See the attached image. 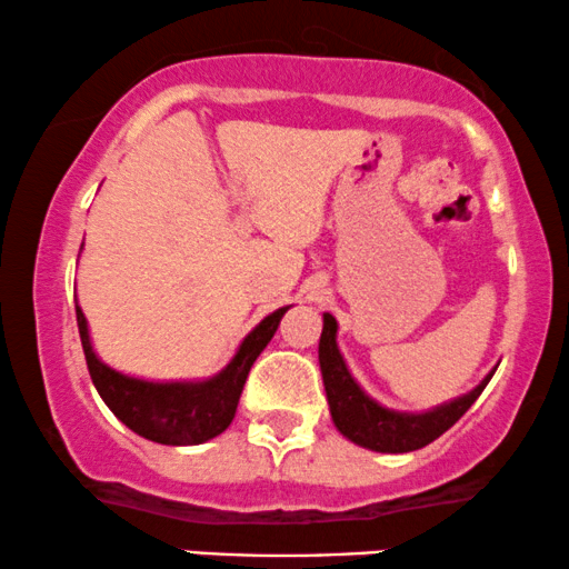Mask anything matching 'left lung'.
<instances>
[{
    "label": "left lung",
    "mask_w": 569,
    "mask_h": 569,
    "mask_svg": "<svg viewBox=\"0 0 569 569\" xmlns=\"http://www.w3.org/2000/svg\"><path fill=\"white\" fill-rule=\"evenodd\" d=\"M338 322L330 312L322 315V336H320V370L322 383H326L330 417L336 428L341 430L349 441L365 449L383 451V455H405L436 441L443 436L467 409L476 405V399L483 393L493 370L472 388L470 393L455 401H446L441 407L428 409V412H393V409L380 407L376 399L359 388L351 378V372L343 362L341 351L336 343Z\"/></svg>",
    "instance_id": "8db88e82"
}]
</instances>
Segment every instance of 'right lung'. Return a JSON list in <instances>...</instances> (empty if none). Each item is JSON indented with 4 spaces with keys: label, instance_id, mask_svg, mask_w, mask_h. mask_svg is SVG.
Masks as SVG:
<instances>
[{
    "label": "right lung",
    "instance_id": "obj_1",
    "mask_svg": "<svg viewBox=\"0 0 569 569\" xmlns=\"http://www.w3.org/2000/svg\"><path fill=\"white\" fill-rule=\"evenodd\" d=\"M286 309L289 307L276 309L251 330L231 362L218 376L197 380V383H191V380L189 383L186 380L183 383H152V380L131 378L112 370L93 351L89 322H86L83 309L78 305L76 318L89 376L97 386L99 397L112 409V415L123 426L131 428L133 433L149 438L154 443L197 446L220 436L233 422L251 365L268 347L270 338L276 336Z\"/></svg>",
    "mask_w": 569,
    "mask_h": 569
}]
</instances>
